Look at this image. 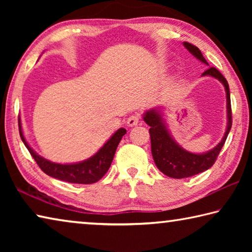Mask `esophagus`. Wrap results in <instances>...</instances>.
I'll return each mask as SVG.
<instances>
[{
    "label": "esophagus",
    "mask_w": 252,
    "mask_h": 252,
    "mask_svg": "<svg viewBox=\"0 0 252 252\" xmlns=\"http://www.w3.org/2000/svg\"><path fill=\"white\" fill-rule=\"evenodd\" d=\"M139 121H140V117L139 116H131V117L127 118L126 126H138Z\"/></svg>",
    "instance_id": "obj_1"
}]
</instances>
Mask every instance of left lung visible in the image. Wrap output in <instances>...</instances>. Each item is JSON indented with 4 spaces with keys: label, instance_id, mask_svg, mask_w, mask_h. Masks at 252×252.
Segmentation results:
<instances>
[{
    "label": "left lung",
    "instance_id": "1",
    "mask_svg": "<svg viewBox=\"0 0 252 252\" xmlns=\"http://www.w3.org/2000/svg\"><path fill=\"white\" fill-rule=\"evenodd\" d=\"M183 45L195 59L209 66L207 60L203 58L201 51L197 46L188 42H183ZM202 76H212L219 80L224 87L225 97H227V127L221 141L211 150L202 153H193L183 149L170 133L167 121L163 118V108L161 106L148 110L142 116L143 121L150 126L149 132H150L151 152L155 163L162 173L170 178L182 179L192 177L211 168L231 129V102H230V91L227 80L216 67H209L203 72Z\"/></svg>",
    "mask_w": 252,
    "mask_h": 252
}]
</instances>
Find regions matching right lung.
Segmentation results:
<instances>
[{
    "instance_id": "obj_1",
    "label": "right lung",
    "mask_w": 252,
    "mask_h": 252,
    "mask_svg": "<svg viewBox=\"0 0 252 252\" xmlns=\"http://www.w3.org/2000/svg\"><path fill=\"white\" fill-rule=\"evenodd\" d=\"M19 131L24 146L28 148L29 152L31 153L33 159L36 161L42 171L50 177L59 179V180L71 183H81V185H91V183L99 181L108 172L119 143H120L122 136L126 133L125 127H120L111 135V138L97 150L95 155H93L87 160L74 162V163H57V162H52L37 155L30 147V144L24 138L20 117Z\"/></svg>"
}]
</instances>
